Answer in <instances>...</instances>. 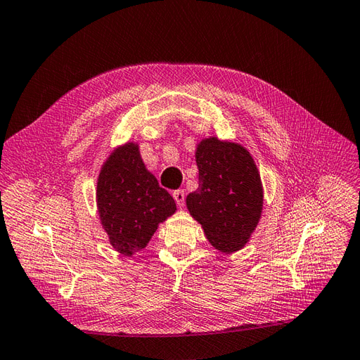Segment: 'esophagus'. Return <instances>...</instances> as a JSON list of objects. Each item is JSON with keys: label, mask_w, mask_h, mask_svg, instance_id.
I'll use <instances>...</instances> for the list:
<instances>
[{"label": "esophagus", "mask_w": 360, "mask_h": 360, "mask_svg": "<svg viewBox=\"0 0 360 360\" xmlns=\"http://www.w3.org/2000/svg\"><path fill=\"white\" fill-rule=\"evenodd\" d=\"M173 198H174V200H176V204L179 207H182L184 202H186V191H184V190H174L173 191Z\"/></svg>", "instance_id": "esophagus-1"}]
</instances>
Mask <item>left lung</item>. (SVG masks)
Returning a JSON list of instances; mask_svg holds the SVG:
<instances>
[{
    "instance_id": "left-lung-1",
    "label": "left lung",
    "mask_w": 360,
    "mask_h": 360,
    "mask_svg": "<svg viewBox=\"0 0 360 360\" xmlns=\"http://www.w3.org/2000/svg\"><path fill=\"white\" fill-rule=\"evenodd\" d=\"M199 187L187 196V208L216 250L231 254L250 240L263 210L257 165L245 147L216 136L198 144Z\"/></svg>"
}]
</instances>
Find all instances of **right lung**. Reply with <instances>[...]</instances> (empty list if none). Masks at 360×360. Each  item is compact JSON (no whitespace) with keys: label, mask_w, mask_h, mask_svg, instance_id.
Returning a JSON list of instances; mask_svg holds the SVG:
<instances>
[{"label":"right lung","mask_w":360,"mask_h":360,"mask_svg":"<svg viewBox=\"0 0 360 360\" xmlns=\"http://www.w3.org/2000/svg\"><path fill=\"white\" fill-rule=\"evenodd\" d=\"M97 207L110 245L127 257L146 248L158 225L176 211L170 193L146 169L134 143L115 149L101 167Z\"/></svg>","instance_id":"right-lung-1"}]
</instances>
